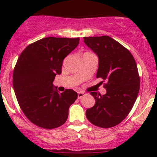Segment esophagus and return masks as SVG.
I'll use <instances>...</instances> for the list:
<instances>
[{"instance_id": "obj_1", "label": "esophagus", "mask_w": 157, "mask_h": 157, "mask_svg": "<svg viewBox=\"0 0 157 157\" xmlns=\"http://www.w3.org/2000/svg\"><path fill=\"white\" fill-rule=\"evenodd\" d=\"M84 95H85V93L82 92V91H79V92H78V99H80V98H82Z\"/></svg>"}]
</instances>
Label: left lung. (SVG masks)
<instances>
[{
    "label": "left lung",
    "mask_w": 157,
    "mask_h": 157,
    "mask_svg": "<svg viewBox=\"0 0 157 157\" xmlns=\"http://www.w3.org/2000/svg\"><path fill=\"white\" fill-rule=\"evenodd\" d=\"M83 38L98 56L97 78L107 82L105 95L90 93L96 102L86 116L97 127H115L127 117L138 98L140 78L137 63L130 51L109 36Z\"/></svg>",
    "instance_id": "obj_1"
}]
</instances>
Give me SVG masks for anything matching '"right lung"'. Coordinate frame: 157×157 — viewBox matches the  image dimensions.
I'll list each match as a JSON object with an SVG mask.
<instances>
[{
  "label": "right lung",
  "mask_w": 157,
  "mask_h": 157,
  "mask_svg": "<svg viewBox=\"0 0 157 157\" xmlns=\"http://www.w3.org/2000/svg\"><path fill=\"white\" fill-rule=\"evenodd\" d=\"M79 43V37H48L29 45L20 54L13 71L18 103L30 122L45 129L63 125L78 98L73 90L59 94L53 82L61 73L63 60Z\"/></svg>",
  "instance_id": "obj_1"
}]
</instances>
